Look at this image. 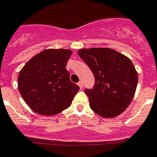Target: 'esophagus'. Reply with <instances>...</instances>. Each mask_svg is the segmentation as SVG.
<instances>
[{"instance_id":"1","label":"esophagus","mask_w":157,"mask_h":157,"mask_svg":"<svg viewBox=\"0 0 157 157\" xmlns=\"http://www.w3.org/2000/svg\"><path fill=\"white\" fill-rule=\"evenodd\" d=\"M78 86L80 87V89H83V82H82V81H79Z\"/></svg>"}]
</instances>
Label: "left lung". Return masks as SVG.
I'll list each match as a JSON object with an SVG mask.
<instances>
[{
  "label": "left lung",
  "mask_w": 157,
  "mask_h": 157,
  "mask_svg": "<svg viewBox=\"0 0 157 157\" xmlns=\"http://www.w3.org/2000/svg\"><path fill=\"white\" fill-rule=\"evenodd\" d=\"M79 56L95 77L93 89H86L91 109L104 118L125 111L132 101L138 73L128 56L110 48H81Z\"/></svg>",
  "instance_id": "left-lung-1"
}]
</instances>
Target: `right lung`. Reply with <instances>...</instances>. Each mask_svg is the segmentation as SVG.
I'll use <instances>...</instances> for the list:
<instances>
[{
	"mask_svg": "<svg viewBox=\"0 0 157 157\" xmlns=\"http://www.w3.org/2000/svg\"><path fill=\"white\" fill-rule=\"evenodd\" d=\"M72 53L70 49L48 48L32 57L20 71L18 90L33 111L51 117L70 106L80 89L66 69Z\"/></svg>",
	"mask_w": 157,
	"mask_h": 157,
	"instance_id": "obj_1",
	"label": "right lung"
}]
</instances>
